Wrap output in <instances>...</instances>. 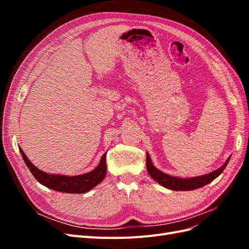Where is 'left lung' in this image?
I'll use <instances>...</instances> for the list:
<instances>
[{"mask_svg":"<svg viewBox=\"0 0 249 249\" xmlns=\"http://www.w3.org/2000/svg\"><path fill=\"white\" fill-rule=\"evenodd\" d=\"M229 161H230V158L220 168L210 172L208 175L194 177V178H180L178 177L168 176L166 173H164L161 170L156 168L154 166V164L152 163V160H150L149 155L146 153V169H147V172L149 173V176L152 177L157 183H159L163 187L167 188V189L175 190V191L195 190V189H198L200 187L206 186L207 184L214 180L218 176L221 175L224 168L227 167Z\"/></svg>","mask_w":249,"mask_h":249,"instance_id":"obj_1","label":"left lung"}]
</instances>
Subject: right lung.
<instances>
[{
    "label": "right lung",
    "mask_w": 249,
    "mask_h": 249,
    "mask_svg": "<svg viewBox=\"0 0 249 249\" xmlns=\"http://www.w3.org/2000/svg\"><path fill=\"white\" fill-rule=\"evenodd\" d=\"M20 155L24 159L27 167L31 171L33 177L38 182L46 186L52 190L64 192V193H85L99 185L107 173V164H106V153H105L100 161L97 167L92 171L84 173L76 177L69 176H59V175H51V173L43 172L37 168L30 161L22 149L19 147Z\"/></svg>",
    "instance_id": "add662e5"
}]
</instances>
